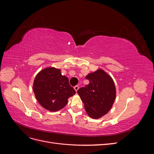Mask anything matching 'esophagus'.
Listing matches in <instances>:
<instances>
[{
  "mask_svg": "<svg viewBox=\"0 0 154 154\" xmlns=\"http://www.w3.org/2000/svg\"><path fill=\"white\" fill-rule=\"evenodd\" d=\"M74 90H75V91L77 92V91L79 89V86L76 85V86H75V87H74Z\"/></svg>",
  "mask_w": 154,
  "mask_h": 154,
  "instance_id": "34e87169",
  "label": "esophagus"
}]
</instances>
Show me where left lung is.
I'll list each match as a JSON object with an SVG mask.
<instances>
[{
	"mask_svg": "<svg viewBox=\"0 0 154 154\" xmlns=\"http://www.w3.org/2000/svg\"><path fill=\"white\" fill-rule=\"evenodd\" d=\"M89 83L79 88L77 92L84 103L87 114L93 119H99L108 113L116 97L112 78L103 69L88 73L85 76Z\"/></svg>",
	"mask_w": 154,
	"mask_h": 154,
	"instance_id": "1",
	"label": "left lung"
}]
</instances>
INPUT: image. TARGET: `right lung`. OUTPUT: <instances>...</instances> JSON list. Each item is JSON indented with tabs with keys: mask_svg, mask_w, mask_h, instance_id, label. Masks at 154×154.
Returning a JSON list of instances; mask_svg holds the SVG:
<instances>
[{
	"mask_svg": "<svg viewBox=\"0 0 154 154\" xmlns=\"http://www.w3.org/2000/svg\"><path fill=\"white\" fill-rule=\"evenodd\" d=\"M32 88L40 105L51 112L63 109L69 97L76 94L68 78L62 75L61 70L53 67H46L36 74Z\"/></svg>",
	"mask_w": 154,
	"mask_h": 154,
	"instance_id": "obj_1",
	"label": "right lung"
}]
</instances>
